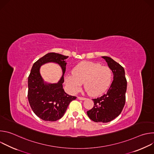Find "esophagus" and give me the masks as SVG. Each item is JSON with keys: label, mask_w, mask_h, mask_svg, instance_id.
<instances>
[{"label": "esophagus", "mask_w": 154, "mask_h": 154, "mask_svg": "<svg viewBox=\"0 0 154 154\" xmlns=\"http://www.w3.org/2000/svg\"><path fill=\"white\" fill-rule=\"evenodd\" d=\"M77 98H78V99H79V100H85V99H86V98H85V97H80V96L77 97Z\"/></svg>", "instance_id": "34e87169"}]
</instances>
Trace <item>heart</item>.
I'll list each match as a JSON object with an SVG mask.
<instances>
[{
  "label": "heart",
  "instance_id": "1",
  "mask_svg": "<svg viewBox=\"0 0 154 154\" xmlns=\"http://www.w3.org/2000/svg\"><path fill=\"white\" fill-rule=\"evenodd\" d=\"M65 82L68 90L77 93L84 83L85 89L88 94L97 96L105 93L110 86L113 79L112 69L99 63L84 61L74 68L72 74L65 76Z\"/></svg>",
  "mask_w": 154,
  "mask_h": 154
}]
</instances>
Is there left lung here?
Segmentation results:
<instances>
[{"label": "left lung", "instance_id": "left-lung-1", "mask_svg": "<svg viewBox=\"0 0 154 154\" xmlns=\"http://www.w3.org/2000/svg\"><path fill=\"white\" fill-rule=\"evenodd\" d=\"M113 74V80L106 93L93 99L94 106L87 112L90 119L96 122H108L118 117L125 103L127 80L124 68L108 57H102Z\"/></svg>", "mask_w": 154, "mask_h": 154}]
</instances>
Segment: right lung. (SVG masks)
Instances as JSON below:
<instances>
[{
    "mask_svg": "<svg viewBox=\"0 0 154 154\" xmlns=\"http://www.w3.org/2000/svg\"><path fill=\"white\" fill-rule=\"evenodd\" d=\"M68 56L57 53H48L37 60L33 65L28 77V100L35 114L46 121H55L63 117L70 102L77 97L66 93L63 88L64 74ZM53 62L59 64L63 75L57 84L43 82L39 72L40 66Z\"/></svg>",
    "mask_w": 154,
    "mask_h": 154,
    "instance_id": "add662e5",
    "label": "right lung"
}]
</instances>
